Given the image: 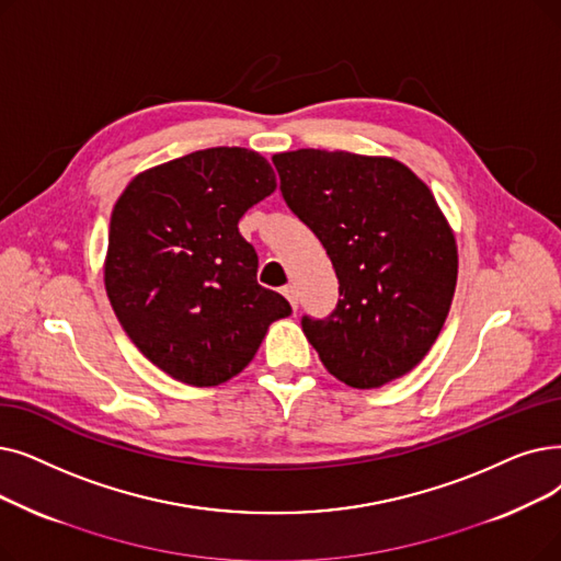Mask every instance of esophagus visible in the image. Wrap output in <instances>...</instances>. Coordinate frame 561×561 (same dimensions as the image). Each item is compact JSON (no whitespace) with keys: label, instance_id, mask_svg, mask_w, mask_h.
<instances>
[{"label":"esophagus","instance_id":"esophagus-1","mask_svg":"<svg viewBox=\"0 0 561 561\" xmlns=\"http://www.w3.org/2000/svg\"><path fill=\"white\" fill-rule=\"evenodd\" d=\"M282 294H284V298L290 302V307L298 309V290H296V286H290V284L284 286Z\"/></svg>","mask_w":561,"mask_h":561}]
</instances>
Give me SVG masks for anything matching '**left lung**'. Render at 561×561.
I'll list each match as a JSON object with an SVG mask.
<instances>
[{
  "label": "left lung",
  "instance_id": "8db88e82",
  "mask_svg": "<svg viewBox=\"0 0 561 561\" xmlns=\"http://www.w3.org/2000/svg\"><path fill=\"white\" fill-rule=\"evenodd\" d=\"M286 206L323 242L339 279L302 332L325 369L380 387L424 359L451 307L458 252L426 183L394 158L300 149L273 156Z\"/></svg>",
  "mask_w": 561,
  "mask_h": 561
}]
</instances>
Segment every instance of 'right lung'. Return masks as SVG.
<instances>
[{
	"label": "right lung",
	"instance_id": "obj_1",
	"mask_svg": "<svg viewBox=\"0 0 561 561\" xmlns=\"http://www.w3.org/2000/svg\"><path fill=\"white\" fill-rule=\"evenodd\" d=\"M275 187L265 158L217 146L146 169L114 204L107 298L141 355L172 378L194 387L233 378L290 313L256 282L259 256L238 231Z\"/></svg>",
	"mask_w": 561,
	"mask_h": 561
}]
</instances>
